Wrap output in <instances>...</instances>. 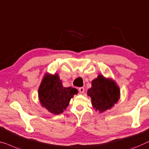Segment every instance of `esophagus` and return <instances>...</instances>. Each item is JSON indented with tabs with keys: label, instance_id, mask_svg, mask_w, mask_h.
Returning <instances> with one entry per match:
<instances>
[{
	"label": "esophagus",
	"instance_id": "obj_1",
	"mask_svg": "<svg viewBox=\"0 0 149 149\" xmlns=\"http://www.w3.org/2000/svg\"><path fill=\"white\" fill-rule=\"evenodd\" d=\"M79 93L81 94H82L84 92V87H80L79 88Z\"/></svg>",
	"mask_w": 149,
	"mask_h": 149
}]
</instances>
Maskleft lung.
I'll list each match as a JSON object with an SVG mask.
<instances>
[{
    "label": "left lung",
    "instance_id": "obj_1",
    "mask_svg": "<svg viewBox=\"0 0 149 149\" xmlns=\"http://www.w3.org/2000/svg\"><path fill=\"white\" fill-rule=\"evenodd\" d=\"M92 105L100 113L111 109L120 98V89L115 82L99 74L92 81V86L87 92Z\"/></svg>",
    "mask_w": 149,
    "mask_h": 149
}]
</instances>
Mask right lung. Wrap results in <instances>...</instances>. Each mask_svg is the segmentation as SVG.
<instances>
[{
    "instance_id": "add662e5",
    "label": "right lung",
    "mask_w": 149,
    "mask_h": 149,
    "mask_svg": "<svg viewBox=\"0 0 149 149\" xmlns=\"http://www.w3.org/2000/svg\"><path fill=\"white\" fill-rule=\"evenodd\" d=\"M76 88L64 87L58 74H46L38 88L40 104L54 114L63 113L69 104L70 98L77 95Z\"/></svg>"
}]
</instances>
